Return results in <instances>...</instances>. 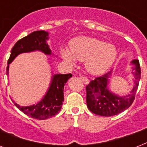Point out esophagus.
<instances>
[{
  "label": "esophagus",
  "instance_id": "1",
  "mask_svg": "<svg viewBox=\"0 0 147 147\" xmlns=\"http://www.w3.org/2000/svg\"><path fill=\"white\" fill-rule=\"evenodd\" d=\"M80 79L82 80V82H83V83H84L85 85H88V84L89 83V80H88L86 77H83V76H82V77H80Z\"/></svg>",
  "mask_w": 147,
  "mask_h": 147
}]
</instances>
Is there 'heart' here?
I'll return each instance as SVG.
<instances>
[{
	"mask_svg": "<svg viewBox=\"0 0 147 147\" xmlns=\"http://www.w3.org/2000/svg\"><path fill=\"white\" fill-rule=\"evenodd\" d=\"M69 47L70 50L62 49L60 52L62 59L71 65H76V60L85 62L87 71L92 75L105 73L116 59V47L95 38H75Z\"/></svg>",
	"mask_w": 147,
	"mask_h": 147,
	"instance_id": "obj_1",
	"label": "heart"
}]
</instances>
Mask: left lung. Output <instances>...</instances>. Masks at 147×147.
<instances>
[{
  "instance_id": "8db88e82",
  "label": "left lung",
  "mask_w": 147,
  "mask_h": 147,
  "mask_svg": "<svg viewBox=\"0 0 147 147\" xmlns=\"http://www.w3.org/2000/svg\"><path fill=\"white\" fill-rule=\"evenodd\" d=\"M131 64L134 65L132 71L134 85L130 94L120 96L107 88L112 70L90 82L86 86V103L89 111L97 115L110 117L120 114L132 105L139 85L141 71L139 60L134 59Z\"/></svg>"
}]
</instances>
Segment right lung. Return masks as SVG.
Listing matches in <instances>:
<instances>
[{"label":"right lung","mask_w":147,"mask_h":147,"mask_svg":"<svg viewBox=\"0 0 147 147\" xmlns=\"http://www.w3.org/2000/svg\"><path fill=\"white\" fill-rule=\"evenodd\" d=\"M49 33L44 30L34 31L28 36L18 40L10 52L7 62V74L8 75L9 64L17 55L21 53L40 51L46 55H52V51L47 43ZM71 74H55L52 76L49 87L43 98L36 105L30 106H20L13 100L16 107L23 113L32 118L46 120L55 116L60 111L64 100L63 90L67 81L71 78Z\"/></svg>","instance_id":"obj_1"}]
</instances>
